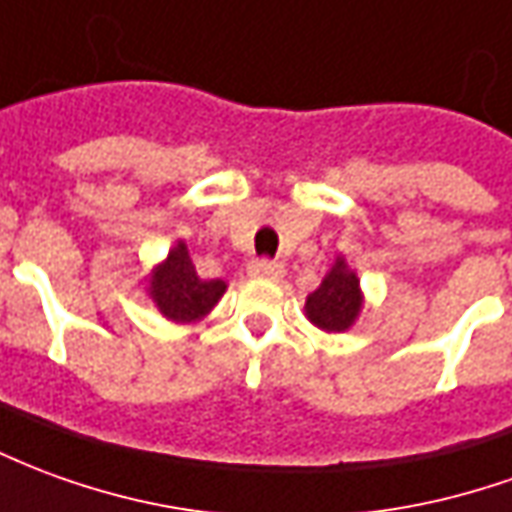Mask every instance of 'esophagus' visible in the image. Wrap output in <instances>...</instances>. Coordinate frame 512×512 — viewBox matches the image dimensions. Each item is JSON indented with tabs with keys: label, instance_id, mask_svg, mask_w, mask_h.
<instances>
[{
	"label": "esophagus",
	"instance_id": "esophagus-1",
	"mask_svg": "<svg viewBox=\"0 0 512 512\" xmlns=\"http://www.w3.org/2000/svg\"><path fill=\"white\" fill-rule=\"evenodd\" d=\"M246 274L255 277V280H280L282 274H285V266L274 263V260H255L252 266L246 268Z\"/></svg>",
	"mask_w": 512,
	"mask_h": 512
}]
</instances>
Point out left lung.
I'll list each match as a JSON object with an SVG mask.
<instances>
[{
	"label": "left lung",
	"mask_w": 512,
	"mask_h": 512,
	"mask_svg": "<svg viewBox=\"0 0 512 512\" xmlns=\"http://www.w3.org/2000/svg\"><path fill=\"white\" fill-rule=\"evenodd\" d=\"M363 302L366 299L357 271L346 263V257L338 255L321 285L313 293H307L305 316L318 330L346 332L355 327Z\"/></svg>",
	"instance_id": "left-lung-1"
}]
</instances>
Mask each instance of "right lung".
<instances>
[{
    "label": "right lung",
    "mask_w": 512,
    "mask_h": 512,
    "mask_svg": "<svg viewBox=\"0 0 512 512\" xmlns=\"http://www.w3.org/2000/svg\"><path fill=\"white\" fill-rule=\"evenodd\" d=\"M144 285L146 296L160 310V316L174 324L202 321L227 291L224 280H202L196 274L185 241H177L169 249V255L152 266V271L144 277Z\"/></svg>",
    "instance_id": "add662e5"
}]
</instances>
